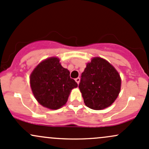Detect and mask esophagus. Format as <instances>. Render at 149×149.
Masks as SVG:
<instances>
[{"instance_id": "obj_1", "label": "esophagus", "mask_w": 149, "mask_h": 149, "mask_svg": "<svg viewBox=\"0 0 149 149\" xmlns=\"http://www.w3.org/2000/svg\"><path fill=\"white\" fill-rule=\"evenodd\" d=\"M75 81H76V82L78 84H79V81H80V78H79V77H77V78H76V79H75Z\"/></svg>"}]
</instances>
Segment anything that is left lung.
Returning <instances> with one entry per match:
<instances>
[{"mask_svg": "<svg viewBox=\"0 0 149 149\" xmlns=\"http://www.w3.org/2000/svg\"><path fill=\"white\" fill-rule=\"evenodd\" d=\"M121 83L119 72L109 62L101 57H94L81 73L79 88L86 106L101 110L116 100Z\"/></svg>", "mask_w": 149, "mask_h": 149, "instance_id": "obj_1", "label": "left lung"}]
</instances>
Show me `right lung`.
<instances>
[{
    "label": "right lung",
    "mask_w": 149,
    "mask_h": 149,
    "mask_svg": "<svg viewBox=\"0 0 149 149\" xmlns=\"http://www.w3.org/2000/svg\"><path fill=\"white\" fill-rule=\"evenodd\" d=\"M30 81L36 100L50 109H58L64 106L72 89L78 86L70 78V71L55 57L41 62L30 74Z\"/></svg>",
    "instance_id": "add662e5"
}]
</instances>
